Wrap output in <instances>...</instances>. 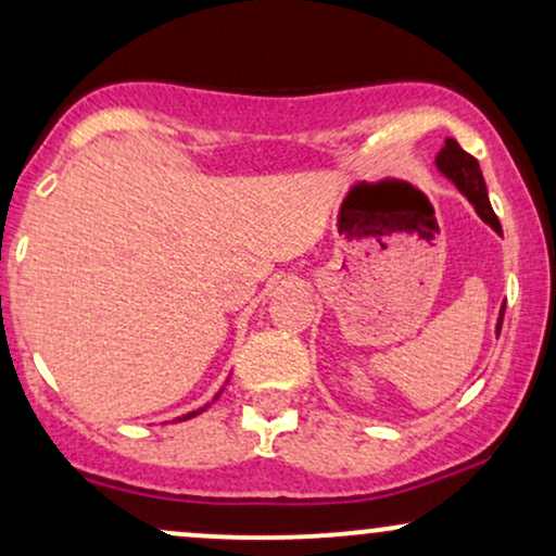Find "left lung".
Here are the masks:
<instances>
[{
  "instance_id": "left-lung-1",
  "label": "left lung",
  "mask_w": 556,
  "mask_h": 556,
  "mask_svg": "<svg viewBox=\"0 0 556 556\" xmlns=\"http://www.w3.org/2000/svg\"><path fill=\"white\" fill-rule=\"evenodd\" d=\"M435 167H439V170L444 173V176L452 180L459 191H463V194L467 197V202L476 207L480 220L502 236V223H498L496 212L489 202V191H485V180H483V173H480L478 160L472 157V154H467L454 139H446L444 149H441L439 157H435ZM502 320H504V304H502V309H498L496 336L502 333Z\"/></svg>"
}]
</instances>
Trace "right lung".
<instances>
[{
    "instance_id": "add662e5",
    "label": "right lung",
    "mask_w": 556,
    "mask_h": 556,
    "mask_svg": "<svg viewBox=\"0 0 556 556\" xmlns=\"http://www.w3.org/2000/svg\"><path fill=\"white\" fill-rule=\"evenodd\" d=\"M217 396H220V394H217ZM217 396H215V399H217ZM207 407H210V404H207ZM207 407H202V409H194V413H189V415H184V417H178V422H180V420H189V417H197V415H199V413H204V409H207Z\"/></svg>"
}]
</instances>
